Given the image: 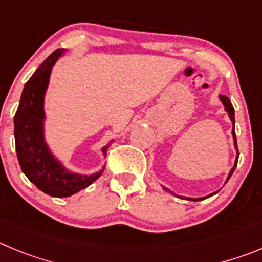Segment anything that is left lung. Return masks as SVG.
Returning a JSON list of instances; mask_svg holds the SVG:
<instances>
[{"mask_svg": "<svg viewBox=\"0 0 262 262\" xmlns=\"http://www.w3.org/2000/svg\"><path fill=\"white\" fill-rule=\"evenodd\" d=\"M220 98H221V101L224 102V105H225V109H226V112L229 113V115H230V119H231L232 124H234V126H235V113H234V107H232V105H231V102H230L229 97H226V96H222V95H221V96H220ZM232 136H234V141H235V148H236L237 157H236V162H235V166L232 167V169H231V171H230V174H229V178H227V181H229V179L231 178L232 172H234L235 167H236V165H237V158H239V150H237V144H236V135H235V129H234V128H232ZM227 181H226V182H227ZM214 193H217V192H214ZM214 193H212V195H209V196H206V198H210V196H213V195H214ZM181 198H182V196H181ZM206 198H201V199H187V198H182V199H187V200H195V201H199V200H204V199H206Z\"/></svg>", "mask_w": 262, "mask_h": 262, "instance_id": "obj_1", "label": "left lung"}]
</instances>
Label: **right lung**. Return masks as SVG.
Here are the masks:
<instances>
[{
    "instance_id": "add662e5",
    "label": "right lung",
    "mask_w": 262,
    "mask_h": 262,
    "mask_svg": "<svg viewBox=\"0 0 262 262\" xmlns=\"http://www.w3.org/2000/svg\"><path fill=\"white\" fill-rule=\"evenodd\" d=\"M63 52L64 49L54 50L26 83L14 117L15 149L21 171L38 189L53 198L74 195L102 174L98 171L80 175L67 171L53 157L44 141V95L53 64ZM107 147L102 149L105 156Z\"/></svg>"
}]
</instances>
